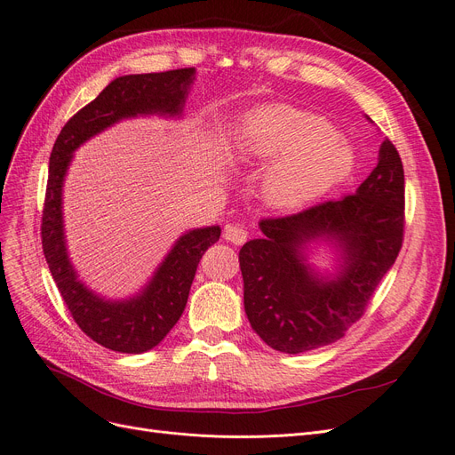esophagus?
Returning <instances> with one entry per match:
<instances>
[{"label":"esophagus","mask_w":455,"mask_h":455,"mask_svg":"<svg viewBox=\"0 0 455 455\" xmlns=\"http://www.w3.org/2000/svg\"><path fill=\"white\" fill-rule=\"evenodd\" d=\"M224 239L229 241L231 244H244L248 239V231L239 226H226Z\"/></svg>","instance_id":"esophagus-1"}]
</instances>
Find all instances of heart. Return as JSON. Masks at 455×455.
<instances>
[{
  "label": "heart",
  "mask_w": 455,
  "mask_h": 455,
  "mask_svg": "<svg viewBox=\"0 0 455 455\" xmlns=\"http://www.w3.org/2000/svg\"><path fill=\"white\" fill-rule=\"evenodd\" d=\"M235 156L268 164L263 188L268 202L297 209L315 202L347 179L356 164L351 145L321 116L291 106H261L244 116L235 136Z\"/></svg>",
  "instance_id": "heart-1"
}]
</instances>
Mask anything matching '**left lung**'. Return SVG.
<instances>
[{"label": "left lung", "instance_id": "left-lung-1", "mask_svg": "<svg viewBox=\"0 0 455 455\" xmlns=\"http://www.w3.org/2000/svg\"><path fill=\"white\" fill-rule=\"evenodd\" d=\"M259 228L263 237L239 251L251 329L287 355L343 338L364 315L403 244L405 175L394 143H380L377 166L355 194L263 218ZM317 238L340 250L334 279L319 277L305 263V244Z\"/></svg>", "mask_w": 455, "mask_h": 455}]
</instances>
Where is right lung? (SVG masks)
<instances>
[{
  "label": "right lung",
  "instance_id": "right-lung-1",
  "mask_svg": "<svg viewBox=\"0 0 455 455\" xmlns=\"http://www.w3.org/2000/svg\"><path fill=\"white\" fill-rule=\"evenodd\" d=\"M196 68L151 75L119 76L102 93L72 116L61 129L50 155L48 185L43 209V251L72 319L91 339L106 349L140 355L166 338L183 315L197 263L220 239V228L185 233L156 268L153 280L129 300H104L87 289L72 268L63 233L61 190L72 153L114 123L136 116H180Z\"/></svg>",
  "mask_w": 455,
  "mask_h": 455
}]
</instances>
